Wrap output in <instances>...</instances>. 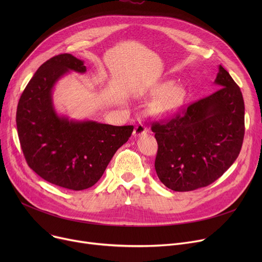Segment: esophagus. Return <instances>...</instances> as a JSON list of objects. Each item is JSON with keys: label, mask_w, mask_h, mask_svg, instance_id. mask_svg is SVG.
<instances>
[{"label": "esophagus", "mask_w": 262, "mask_h": 262, "mask_svg": "<svg viewBox=\"0 0 262 262\" xmlns=\"http://www.w3.org/2000/svg\"><path fill=\"white\" fill-rule=\"evenodd\" d=\"M148 133V128L144 125L143 123H138L135 127V130H134V136L135 137H140L144 134Z\"/></svg>", "instance_id": "1"}]
</instances>
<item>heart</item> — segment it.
I'll list each match as a JSON object with an SVG mask.
<instances>
[{"label":"heart","instance_id":"obj_1","mask_svg":"<svg viewBox=\"0 0 262 262\" xmlns=\"http://www.w3.org/2000/svg\"><path fill=\"white\" fill-rule=\"evenodd\" d=\"M157 98L150 104V113L157 117L174 114L185 102V91L182 87H173V81H164L154 89Z\"/></svg>","mask_w":262,"mask_h":262}]
</instances>
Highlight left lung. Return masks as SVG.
I'll return each mask as SVG.
<instances>
[{
  "mask_svg": "<svg viewBox=\"0 0 262 262\" xmlns=\"http://www.w3.org/2000/svg\"><path fill=\"white\" fill-rule=\"evenodd\" d=\"M217 90L191 104L183 116L153 123L158 143L155 170L160 182L185 192L216 181L237 159L244 137L240 88L220 64Z\"/></svg>",
  "mask_w": 262,
  "mask_h": 262,
  "instance_id": "left-lung-1",
  "label": "left lung"
}]
</instances>
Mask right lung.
Here are the masks:
<instances>
[{
	"label": "right lung",
	"instance_id": "obj_1",
	"mask_svg": "<svg viewBox=\"0 0 262 262\" xmlns=\"http://www.w3.org/2000/svg\"><path fill=\"white\" fill-rule=\"evenodd\" d=\"M84 61L57 55L40 66L25 87L17 108V129L30 168L45 181L70 190L92 187L134 126H114L57 113L53 90L70 72L85 73Z\"/></svg>",
	"mask_w": 262,
	"mask_h": 262
}]
</instances>
